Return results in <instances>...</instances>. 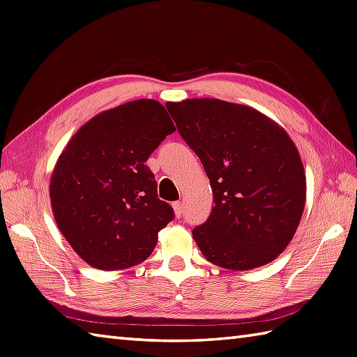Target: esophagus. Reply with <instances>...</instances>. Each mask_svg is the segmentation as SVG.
Masks as SVG:
<instances>
[{
	"instance_id": "34e87169",
	"label": "esophagus",
	"mask_w": 357,
	"mask_h": 357,
	"mask_svg": "<svg viewBox=\"0 0 357 357\" xmlns=\"http://www.w3.org/2000/svg\"><path fill=\"white\" fill-rule=\"evenodd\" d=\"M172 208H174V214H176L177 217H180L181 213H183V205H181L180 202L172 203Z\"/></svg>"
}]
</instances>
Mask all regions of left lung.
I'll use <instances>...</instances> for the list:
<instances>
[{"instance_id": "obj_1", "label": "left lung", "mask_w": 357, "mask_h": 357, "mask_svg": "<svg viewBox=\"0 0 357 357\" xmlns=\"http://www.w3.org/2000/svg\"><path fill=\"white\" fill-rule=\"evenodd\" d=\"M166 107L213 189L211 215L192 231L202 254L232 271L270 264L294 237L307 199L294 142L245 105L191 98Z\"/></svg>"}]
</instances>
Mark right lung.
Segmentation results:
<instances>
[{
    "label": "right lung",
    "mask_w": 357,
    "mask_h": 357,
    "mask_svg": "<svg viewBox=\"0 0 357 357\" xmlns=\"http://www.w3.org/2000/svg\"><path fill=\"white\" fill-rule=\"evenodd\" d=\"M174 130L163 105L143 98L97 114L72 135L49 195L58 229L86 264L126 270L154 251L174 211L157 197L146 162Z\"/></svg>",
    "instance_id": "1"
}]
</instances>
